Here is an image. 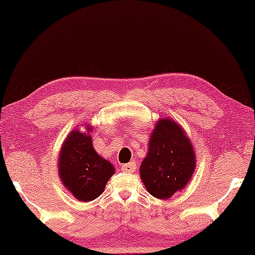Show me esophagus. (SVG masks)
I'll list each match as a JSON object with an SVG mask.
<instances>
[{
  "instance_id": "obj_1",
  "label": "esophagus",
  "mask_w": 255,
  "mask_h": 255,
  "mask_svg": "<svg viewBox=\"0 0 255 255\" xmlns=\"http://www.w3.org/2000/svg\"><path fill=\"white\" fill-rule=\"evenodd\" d=\"M136 169V163L135 162H129L127 164L122 165V171L125 172H133Z\"/></svg>"
}]
</instances>
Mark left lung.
Here are the masks:
<instances>
[{
	"label": "left lung",
	"instance_id": "left-lung-1",
	"mask_svg": "<svg viewBox=\"0 0 255 255\" xmlns=\"http://www.w3.org/2000/svg\"><path fill=\"white\" fill-rule=\"evenodd\" d=\"M148 145L140 176L151 195L169 199L188 183L194 171L191 141L178 124L164 119L158 121Z\"/></svg>",
	"mask_w": 255,
	"mask_h": 255
}]
</instances>
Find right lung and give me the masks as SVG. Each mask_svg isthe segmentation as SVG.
Segmentation results:
<instances>
[{
	"label": "right lung",
	"instance_id": "1",
	"mask_svg": "<svg viewBox=\"0 0 255 255\" xmlns=\"http://www.w3.org/2000/svg\"><path fill=\"white\" fill-rule=\"evenodd\" d=\"M91 140L90 135L73 130L64 141L58 160L63 184L81 201L98 198L115 171L110 162L98 156Z\"/></svg>",
	"mask_w": 255,
	"mask_h": 255
}]
</instances>
